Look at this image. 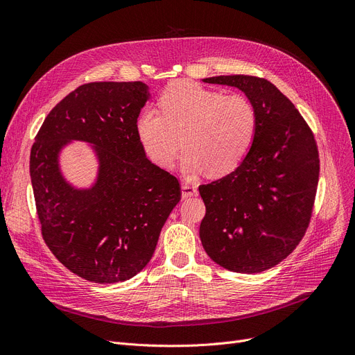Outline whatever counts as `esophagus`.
Returning a JSON list of instances; mask_svg holds the SVG:
<instances>
[{"mask_svg": "<svg viewBox=\"0 0 355 355\" xmlns=\"http://www.w3.org/2000/svg\"><path fill=\"white\" fill-rule=\"evenodd\" d=\"M181 193H182V198H189L193 196H197V187L193 184H182L181 185Z\"/></svg>", "mask_w": 355, "mask_h": 355, "instance_id": "obj_1", "label": "esophagus"}]
</instances>
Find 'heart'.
Instances as JSON below:
<instances>
[{
	"label": "heart",
	"mask_w": 355,
	"mask_h": 355,
	"mask_svg": "<svg viewBox=\"0 0 355 355\" xmlns=\"http://www.w3.org/2000/svg\"><path fill=\"white\" fill-rule=\"evenodd\" d=\"M158 106L159 110L145 107L141 112L137 135L146 155L162 168L174 164L182 145L181 166L187 175L204 170L213 175L227 174L253 144L257 115L246 96L180 80L162 92Z\"/></svg>",
	"instance_id": "1"
}]
</instances>
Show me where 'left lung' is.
I'll list each match as a JSON object with an SVG mask.
<instances>
[{"mask_svg":"<svg viewBox=\"0 0 355 355\" xmlns=\"http://www.w3.org/2000/svg\"><path fill=\"white\" fill-rule=\"evenodd\" d=\"M202 82L245 92L257 126L236 170L198 187L206 204L201 243L225 269L263 272L282 262L305 236L320 180L318 146L300 110L269 80L233 74Z\"/></svg>","mask_w":355,"mask_h":355,"instance_id":"8db88e82","label":"left lung"}]
</instances>
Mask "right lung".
I'll list each match as a JSON object with an SVG mask.
<instances>
[{"label":"right lung","instance_id":"1","mask_svg":"<svg viewBox=\"0 0 355 355\" xmlns=\"http://www.w3.org/2000/svg\"><path fill=\"white\" fill-rule=\"evenodd\" d=\"M148 96L142 82L82 85L51 109L31 146L43 239L62 265L90 282L139 273L181 200L178 178L146 158L137 135ZM71 139L97 146L100 177L90 191L73 189L60 174L58 151Z\"/></svg>","mask_w":355,"mask_h":355}]
</instances>
